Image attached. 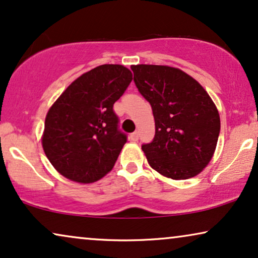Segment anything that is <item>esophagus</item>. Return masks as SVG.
I'll use <instances>...</instances> for the list:
<instances>
[{"instance_id":"esophagus-1","label":"esophagus","mask_w":258,"mask_h":258,"mask_svg":"<svg viewBox=\"0 0 258 258\" xmlns=\"http://www.w3.org/2000/svg\"><path fill=\"white\" fill-rule=\"evenodd\" d=\"M130 140L134 141V142H136V141H139V133L134 132L133 134H130Z\"/></svg>"}]
</instances>
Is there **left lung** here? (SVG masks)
<instances>
[{
	"label": "left lung",
	"mask_w": 258,
	"mask_h": 258,
	"mask_svg": "<svg viewBox=\"0 0 258 258\" xmlns=\"http://www.w3.org/2000/svg\"><path fill=\"white\" fill-rule=\"evenodd\" d=\"M132 70L155 118L154 140L142 146L150 167L172 179L199 175L213 157L220 135V115L213 100L177 68L137 64Z\"/></svg>",
	"instance_id": "left-lung-1"
}]
</instances>
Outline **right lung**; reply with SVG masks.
I'll return each instance as SVG.
<instances>
[{
	"label": "right lung",
	"mask_w": 258,
	"mask_h": 258,
	"mask_svg": "<svg viewBox=\"0 0 258 258\" xmlns=\"http://www.w3.org/2000/svg\"><path fill=\"white\" fill-rule=\"evenodd\" d=\"M132 80L125 67L98 66L74 81L51 105L42 146L59 174L91 183L111 170L126 142L114 103Z\"/></svg>",
	"instance_id": "add662e5"
}]
</instances>
